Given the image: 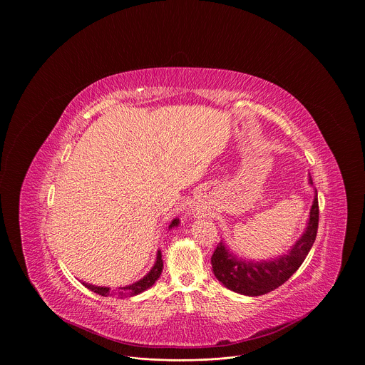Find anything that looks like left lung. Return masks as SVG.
I'll return each instance as SVG.
<instances>
[{"label":"left lung","mask_w":365,"mask_h":365,"mask_svg":"<svg viewBox=\"0 0 365 365\" xmlns=\"http://www.w3.org/2000/svg\"><path fill=\"white\" fill-rule=\"evenodd\" d=\"M309 183L314 185L309 178ZM319 224L318 190L315 189L314 203H312L306 230L287 254L279 255L269 262H247L234 255L224 242L215 248L211 264L215 277L230 290L245 296L266 294L293 276L302 266L306 255L317 240Z\"/></svg>","instance_id":"1"}]
</instances>
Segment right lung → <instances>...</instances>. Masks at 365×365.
Returning <instances> with one entry per match:
<instances>
[{
    "instance_id": "obj_1",
    "label": "right lung",
    "mask_w": 365,
    "mask_h": 365,
    "mask_svg": "<svg viewBox=\"0 0 365 365\" xmlns=\"http://www.w3.org/2000/svg\"><path fill=\"white\" fill-rule=\"evenodd\" d=\"M178 225H179V220L176 218V220H173L172 224L169 225V230H170V228H175V227H178ZM162 270H163V259H162V251L159 250V251H158V257H155V263H154V266L151 267V270H150L143 279H140L138 282H135V283H133V284H130V286L118 287L117 292H114V290H111L110 287H106V286L101 287V286H93V284H89V283H83V286L88 287L89 290H92V292L101 294V296H106V297H107V296H113V294H117V296H120V297H131V296H135V294H138V293H141V292L150 289L155 282H158V279L160 277Z\"/></svg>"
}]
</instances>
